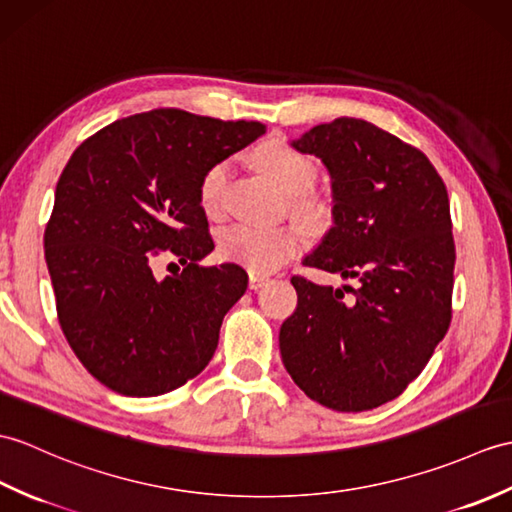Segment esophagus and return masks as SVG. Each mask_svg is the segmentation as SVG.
Returning a JSON list of instances; mask_svg holds the SVG:
<instances>
[{
	"instance_id": "esophagus-1",
	"label": "esophagus",
	"mask_w": 512,
	"mask_h": 512,
	"mask_svg": "<svg viewBox=\"0 0 512 512\" xmlns=\"http://www.w3.org/2000/svg\"><path fill=\"white\" fill-rule=\"evenodd\" d=\"M266 281H268V277L257 275V272H251V277H248V288H251V290H259L261 285H264Z\"/></svg>"
}]
</instances>
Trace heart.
Here are the masks:
<instances>
[{
  "label": "heart",
  "instance_id": "obj_1",
  "mask_svg": "<svg viewBox=\"0 0 512 512\" xmlns=\"http://www.w3.org/2000/svg\"><path fill=\"white\" fill-rule=\"evenodd\" d=\"M259 170L264 172L281 192L294 198L292 209L307 220H323L325 209L316 200L307 198L318 181L316 165L303 157L301 152L281 144V141H270L261 146L255 154ZM231 165L229 161H220L202 174L198 185L200 207L209 216H216L224 205V192L229 185ZM303 246V235L296 227H279V229H259L251 224H231L222 229L218 235V255L227 261H235L253 272H272L279 268L283 261H288Z\"/></svg>",
  "mask_w": 512,
  "mask_h": 512
}]
</instances>
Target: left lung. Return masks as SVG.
Here are the masks:
<instances>
[{
	"label": "left lung",
	"instance_id": "1",
	"mask_svg": "<svg viewBox=\"0 0 512 512\" xmlns=\"http://www.w3.org/2000/svg\"><path fill=\"white\" fill-rule=\"evenodd\" d=\"M292 148L323 161L334 202V224L303 264L360 285L344 299L292 277L299 303L279 331L281 360L320 406L371 410L399 397L447 334L456 264L447 189L421 150L358 117L318 124Z\"/></svg>",
	"mask_w": 512,
	"mask_h": 512
}]
</instances>
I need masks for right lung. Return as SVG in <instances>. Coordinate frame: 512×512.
Wrapping results in <instances>:
<instances>
[{
  "instance_id": "1",
  "label": "right lung",
  "mask_w": 512,
  "mask_h": 512,
  "mask_svg": "<svg viewBox=\"0 0 512 512\" xmlns=\"http://www.w3.org/2000/svg\"><path fill=\"white\" fill-rule=\"evenodd\" d=\"M266 133L152 109L104 126L71 154L43 235L58 323L87 371L126 397L165 395L209 364L222 318L246 292L213 251L198 185L211 165ZM159 250L182 261L154 278Z\"/></svg>"
}]
</instances>
